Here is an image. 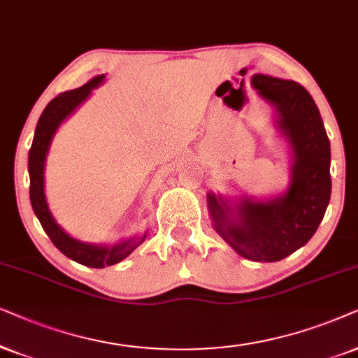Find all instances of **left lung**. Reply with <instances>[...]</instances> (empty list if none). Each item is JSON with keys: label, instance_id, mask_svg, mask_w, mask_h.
<instances>
[{"label": "left lung", "instance_id": "8db88e82", "mask_svg": "<svg viewBox=\"0 0 358 358\" xmlns=\"http://www.w3.org/2000/svg\"><path fill=\"white\" fill-rule=\"evenodd\" d=\"M254 87L275 108L276 126L292 147V180L283 194L237 204L208 194L214 229L237 254L254 262H278L314 236L331 199V144L308 90L292 80L254 75Z\"/></svg>", "mask_w": 358, "mask_h": 358}]
</instances>
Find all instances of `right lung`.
Segmentation results:
<instances>
[{"mask_svg":"<svg viewBox=\"0 0 358 358\" xmlns=\"http://www.w3.org/2000/svg\"><path fill=\"white\" fill-rule=\"evenodd\" d=\"M104 80V75H98L85 83L83 87L71 90V92L60 93L59 96L52 99L47 104L44 113L41 114L39 122H37L34 141H32L31 150H29V196L31 204L34 209L37 219L41 221V226L44 227L45 234L49 239L54 242V245L59 249L62 254L69 257V259L78 262V264L92 266V268H104V266L119 264V262L126 259L136 247H139L145 239L144 237H132V239L117 242L114 245H96L88 244V242L76 241L70 237L62 229L59 224L55 222L54 216L49 211L44 192V169H45V159L49 154L50 142L54 139L57 129L76 108L92 94V90H94L98 85H101Z\"/></svg>","mask_w":358,"mask_h":358,"instance_id":"right-lung-1","label":"right lung"}]
</instances>
